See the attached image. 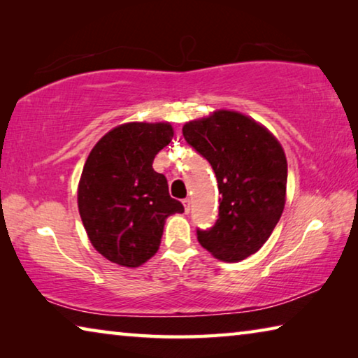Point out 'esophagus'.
<instances>
[{
	"label": "esophagus",
	"instance_id": "obj_1",
	"mask_svg": "<svg viewBox=\"0 0 358 358\" xmlns=\"http://www.w3.org/2000/svg\"><path fill=\"white\" fill-rule=\"evenodd\" d=\"M183 205H185L186 213H189V210H191V201H189V199H183Z\"/></svg>",
	"mask_w": 358,
	"mask_h": 358
}]
</instances>
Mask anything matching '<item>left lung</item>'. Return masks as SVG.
Segmentation results:
<instances>
[{
	"label": "left lung",
	"instance_id": "1",
	"mask_svg": "<svg viewBox=\"0 0 358 358\" xmlns=\"http://www.w3.org/2000/svg\"><path fill=\"white\" fill-rule=\"evenodd\" d=\"M183 137L213 167L221 194L215 226L197 229L199 243L224 262L257 252L286 203L287 161L281 143L257 121L232 110L189 121Z\"/></svg>",
	"mask_w": 358,
	"mask_h": 358
}]
</instances>
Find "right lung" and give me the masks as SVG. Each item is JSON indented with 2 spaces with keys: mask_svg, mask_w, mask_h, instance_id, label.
I'll list each match as a JSON object with an SVG mask.
<instances>
[{
  "mask_svg": "<svg viewBox=\"0 0 358 358\" xmlns=\"http://www.w3.org/2000/svg\"><path fill=\"white\" fill-rule=\"evenodd\" d=\"M169 123H126L101 138L83 166L78 211L96 251L138 266L159 250L166 217L183 213L153 159L171 143Z\"/></svg>",
  "mask_w": 358,
  "mask_h": 358,
  "instance_id": "obj_1",
  "label": "right lung"
}]
</instances>
